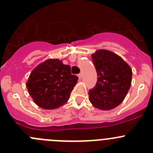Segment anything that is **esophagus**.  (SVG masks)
Listing matches in <instances>:
<instances>
[{"mask_svg":"<svg viewBox=\"0 0 153 153\" xmlns=\"http://www.w3.org/2000/svg\"><path fill=\"white\" fill-rule=\"evenodd\" d=\"M82 76H83V74H79V75H78V77H79V79H80L81 78H82Z\"/></svg>","mask_w":153,"mask_h":153,"instance_id":"34e87169","label":"esophagus"}]
</instances>
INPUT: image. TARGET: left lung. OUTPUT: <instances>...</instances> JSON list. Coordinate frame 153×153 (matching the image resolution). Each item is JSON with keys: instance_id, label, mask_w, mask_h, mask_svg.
<instances>
[{"instance_id": "1", "label": "left lung", "mask_w": 153, "mask_h": 153, "mask_svg": "<svg viewBox=\"0 0 153 153\" xmlns=\"http://www.w3.org/2000/svg\"><path fill=\"white\" fill-rule=\"evenodd\" d=\"M91 56L98 79L95 87L89 91L90 102L101 110L114 109L130 88L132 69L122 57L107 50H98Z\"/></svg>"}]
</instances>
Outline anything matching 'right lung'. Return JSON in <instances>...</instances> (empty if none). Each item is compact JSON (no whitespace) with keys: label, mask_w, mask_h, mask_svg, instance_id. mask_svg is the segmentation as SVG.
<instances>
[{"label":"right lung","mask_w":153,"mask_h":153,"mask_svg":"<svg viewBox=\"0 0 153 153\" xmlns=\"http://www.w3.org/2000/svg\"><path fill=\"white\" fill-rule=\"evenodd\" d=\"M77 80V76L70 73L69 65L59 59H48L32 70L26 86L37 106L54 109L68 101Z\"/></svg>","instance_id":"right-lung-1"}]
</instances>
